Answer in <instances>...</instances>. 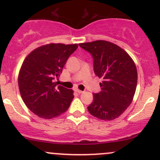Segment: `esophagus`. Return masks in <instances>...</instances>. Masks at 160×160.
Here are the masks:
<instances>
[{"label":"esophagus","mask_w":160,"mask_h":160,"mask_svg":"<svg viewBox=\"0 0 160 160\" xmlns=\"http://www.w3.org/2000/svg\"><path fill=\"white\" fill-rule=\"evenodd\" d=\"M75 91L77 92L78 93H79V94H81V93H82V92H84L83 91H81V90H80V89H75Z\"/></svg>","instance_id":"34e87169"}]
</instances>
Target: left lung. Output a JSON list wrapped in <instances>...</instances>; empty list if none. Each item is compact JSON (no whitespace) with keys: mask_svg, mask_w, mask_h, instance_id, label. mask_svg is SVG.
<instances>
[{"mask_svg":"<svg viewBox=\"0 0 160 160\" xmlns=\"http://www.w3.org/2000/svg\"><path fill=\"white\" fill-rule=\"evenodd\" d=\"M80 47L91 53L94 72L102 90L93 95L87 108L92 115L102 120L118 118L132 102L138 81L136 65L123 49L107 40L82 43Z\"/></svg>","mask_w":160,"mask_h":160,"instance_id":"left-lung-1","label":"left lung"}]
</instances>
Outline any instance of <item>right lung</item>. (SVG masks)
<instances>
[{
	"mask_svg": "<svg viewBox=\"0 0 160 160\" xmlns=\"http://www.w3.org/2000/svg\"><path fill=\"white\" fill-rule=\"evenodd\" d=\"M78 47V43H48L34 49L23 61L18 76L20 95L27 108L40 118H56L71 105L74 91L57 86L55 80Z\"/></svg>",
	"mask_w": 160,
	"mask_h": 160,
	"instance_id": "obj_1",
	"label": "right lung"
}]
</instances>
